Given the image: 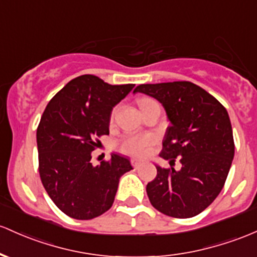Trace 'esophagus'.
I'll return each instance as SVG.
<instances>
[{
  "instance_id": "obj_1",
  "label": "esophagus",
  "mask_w": 257,
  "mask_h": 257,
  "mask_svg": "<svg viewBox=\"0 0 257 257\" xmlns=\"http://www.w3.org/2000/svg\"><path fill=\"white\" fill-rule=\"evenodd\" d=\"M131 162H132V165H133L135 168H139L140 166L143 165V162H142V161H140V160H138V159H132V160H131Z\"/></svg>"
}]
</instances>
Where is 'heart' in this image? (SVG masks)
I'll use <instances>...</instances> for the list:
<instances>
[{"label": "heart", "instance_id": "b5f03b06", "mask_svg": "<svg viewBox=\"0 0 257 257\" xmlns=\"http://www.w3.org/2000/svg\"><path fill=\"white\" fill-rule=\"evenodd\" d=\"M149 98H145L140 102V107L144 103L149 102ZM152 138L149 135H134V137H126L124 138L122 142L119 143V150L123 154L131 155V156L135 157H142L148 152L149 146L151 145Z\"/></svg>", "mask_w": 257, "mask_h": 257}]
</instances>
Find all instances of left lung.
Masks as SVG:
<instances>
[{
  "instance_id": "left-lung-1",
  "label": "left lung",
  "mask_w": 257,
  "mask_h": 257,
  "mask_svg": "<svg viewBox=\"0 0 257 257\" xmlns=\"http://www.w3.org/2000/svg\"><path fill=\"white\" fill-rule=\"evenodd\" d=\"M134 92L156 98L167 126L160 156L180 157L182 168H162L146 185L151 205L165 215L189 218L210 206L223 188L234 157L229 115L212 95L190 81L142 84Z\"/></svg>"
}]
</instances>
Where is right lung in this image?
Segmentation results:
<instances>
[{
    "instance_id": "1",
    "label": "right lung",
    "mask_w": 257,
    "mask_h": 257,
    "mask_svg": "<svg viewBox=\"0 0 257 257\" xmlns=\"http://www.w3.org/2000/svg\"><path fill=\"white\" fill-rule=\"evenodd\" d=\"M134 84L111 85L96 75L70 80L45 108L36 132L39 173L45 190L62 212L91 219L109 210L120 177L133 170L126 156L91 163L97 138L109 134L113 107Z\"/></svg>"
}]
</instances>
